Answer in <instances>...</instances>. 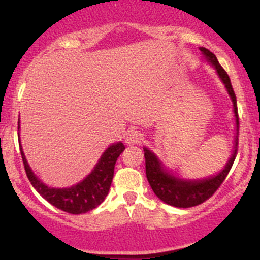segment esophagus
Masks as SVG:
<instances>
[{"mask_svg":"<svg viewBox=\"0 0 260 260\" xmlns=\"http://www.w3.org/2000/svg\"><path fill=\"white\" fill-rule=\"evenodd\" d=\"M142 141V135L138 131H129L125 136V143L127 145H136Z\"/></svg>","mask_w":260,"mask_h":260,"instance_id":"obj_1","label":"esophagus"}]
</instances>
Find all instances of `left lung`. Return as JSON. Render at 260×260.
Masks as SVG:
<instances>
[{
  "instance_id": "obj_1",
  "label": "left lung",
  "mask_w": 260,
  "mask_h": 260,
  "mask_svg": "<svg viewBox=\"0 0 260 260\" xmlns=\"http://www.w3.org/2000/svg\"><path fill=\"white\" fill-rule=\"evenodd\" d=\"M200 51L203 54L204 60L209 62L211 67H214L217 77L224 84L225 89L229 94L230 101L233 103L237 133L234 136V146H233L232 156L229 157L225 166L217 174L205 177V179H183L179 175H175L174 172L165 167V165L162 164L161 159L157 157L154 152H152L147 147H143L146 158V176L154 195L159 200L164 201L165 204H169V205L175 206V208H192V206L200 205L204 201L208 200L210 196H212V193L219 188V186L221 185L225 177L228 176L233 166V162L235 159V156H237L238 135H239L237 96H235L234 90H233L232 83H230L226 72L219 64L216 56L205 48H200Z\"/></svg>"
}]
</instances>
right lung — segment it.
Masks as SVG:
<instances>
[{"mask_svg":"<svg viewBox=\"0 0 260 260\" xmlns=\"http://www.w3.org/2000/svg\"><path fill=\"white\" fill-rule=\"evenodd\" d=\"M18 129H20V120H18ZM18 145H20L26 175L34 188L52 206L74 215L93 210L103 203L104 199L108 195L112 180H113L114 165L119 154L124 149V145L122 142L112 143L103 152L94 169L85 179L70 187H51L44 183L34 174L23 153L21 140H18Z\"/></svg>","mask_w":260,"mask_h":260,"instance_id":"add662e5","label":"right lung"}]
</instances>
